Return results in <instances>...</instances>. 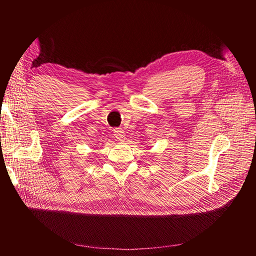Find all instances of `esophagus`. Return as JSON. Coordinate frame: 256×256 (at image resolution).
I'll use <instances>...</instances> for the list:
<instances>
[{"mask_svg": "<svg viewBox=\"0 0 256 256\" xmlns=\"http://www.w3.org/2000/svg\"><path fill=\"white\" fill-rule=\"evenodd\" d=\"M114 136H116V138L120 140V142H122L125 138V133L122 128H114Z\"/></svg>", "mask_w": 256, "mask_h": 256, "instance_id": "obj_1", "label": "esophagus"}]
</instances>
